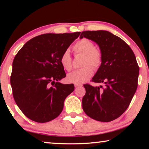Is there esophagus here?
<instances>
[{"label":"esophagus","mask_w":149,"mask_h":149,"mask_svg":"<svg viewBox=\"0 0 149 149\" xmlns=\"http://www.w3.org/2000/svg\"><path fill=\"white\" fill-rule=\"evenodd\" d=\"M82 85H83L81 84H74L75 87H81Z\"/></svg>","instance_id":"34e87169"}]
</instances>
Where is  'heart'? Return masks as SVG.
Returning a JSON list of instances; mask_svg holds the SVG:
<instances>
[{
    "label": "heart",
    "instance_id": "b5f03b06",
    "mask_svg": "<svg viewBox=\"0 0 149 149\" xmlns=\"http://www.w3.org/2000/svg\"><path fill=\"white\" fill-rule=\"evenodd\" d=\"M73 50L76 54L84 55L82 68L76 70L67 76V80L73 84H82L92 76L95 69L99 68L102 64L103 56L100 49L95 47V44L90 40L84 38L75 42ZM60 63L64 68L70 71L72 68V59L68 49L64 50L60 56ZM92 65V67L91 66Z\"/></svg>",
    "mask_w": 149,
    "mask_h": 149
}]
</instances>
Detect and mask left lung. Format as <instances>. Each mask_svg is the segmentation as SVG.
Returning a JSON list of instances; mask_svg holds the SVG:
<instances>
[{
	"label": "left lung",
	"mask_w": 149,
	"mask_h": 149,
	"mask_svg": "<svg viewBox=\"0 0 149 149\" xmlns=\"http://www.w3.org/2000/svg\"><path fill=\"white\" fill-rule=\"evenodd\" d=\"M85 37L95 42L103 59L92 81L104 86H84L83 110L97 121L108 122L119 118L129 107L137 88L139 68L133 50L126 42L112 33L103 30L83 31Z\"/></svg>",
	"instance_id": "8db88e82"
}]
</instances>
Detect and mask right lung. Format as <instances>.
I'll return each mask as SVG.
<instances>
[{
	"mask_svg": "<svg viewBox=\"0 0 149 149\" xmlns=\"http://www.w3.org/2000/svg\"><path fill=\"white\" fill-rule=\"evenodd\" d=\"M80 33L39 35L27 41L15 56L10 76L12 94L29 119L45 123L62 112L74 85L58 82L66 76L60 56Z\"/></svg>",
	"mask_w": 149,
	"mask_h": 149,
	"instance_id": "obj_1",
	"label": "right lung"
}]
</instances>
